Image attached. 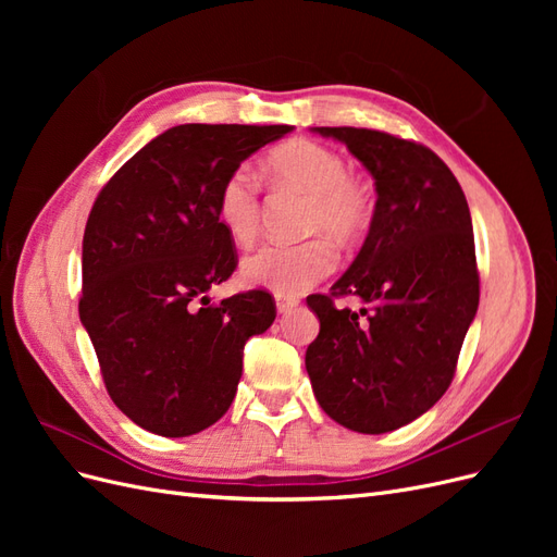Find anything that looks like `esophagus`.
I'll return each instance as SVG.
<instances>
[{"instance_id": "34e87169", "label": "esophagus", "mask_w": 557, "mask_h": 557, "mask_svg": "<svg viewBox=\"0 0 557 557\" xmlns=\"http://www.w3.org/2000/svg\"><path fill=\"white\" fill-rule=\"evenodd\" d=\"M299 305V299L293 295H276V309L278 313H288Z\"/></svg>"}]
</instances>
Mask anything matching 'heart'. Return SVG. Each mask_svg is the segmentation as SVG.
Masks as SVG:
<instances>
[{
    "instance_id": "1",
    "label": "heart",
    "mask_w": 557,
    "mask_h": 557,
    "mask_svg": "<svg viewBox=\"0 0 557 557\" xmlns=\"http://www.w3.org/2000/svg\"><path fill=\"white\" fill-rule=\"evenodd\" d=\"M267 172L278 185L309 195L307 234H325L299 244H264L242 262L250 285H264L278 295H299L330 276L336 250L327 237L344 246L358 244L376 218V193L367 178L348 172L342 153L313 139H290L267 156ZM260 181L248 164L223 178L215 193V218L227 237L246 246L260 230Z\"/></svg>"
}]
</instances>
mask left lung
<instances>
[{
    "instance_id": "obj_1",
    "label": "left lung",
    "mask_w": 557,
    "mask_h": 557,
    "mask_svg": "<svg viewBox=\"0 0 557 557\" xmlns=\"http://www.w3.org/2000/svg\"><path fill=\"white\" fill-rule=\"evenodd\" d=\"M376 181V218L348 272L307 305L320 332L307 372L323 411L362 434L393 432L442 399L479 309L465 193L423 144L364 127H313ZM360 296V312L334 296Z\"/></svg>"
}]
</instances>
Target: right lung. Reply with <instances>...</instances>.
Listing matches in <instances>:
<instances>
[{"label": "right lung", "mask_w": 557, "mask_h": 557, "mask_svg": "<svg viewBox=\"0 0 557 557\" xmlns=\"http://www.w3.org/2000/svg\"><path fill=\"white\" fill-rule=\"evenodd\" d=\"M290 125H176L99 190L83 234L81 323L113 404L139 428L190 436L237 395L244 346L276 318L248 290L211 305L237 269L215 218L223 178Z\"/></svg>", "instance_id": "obj_1"}]
</instances>
